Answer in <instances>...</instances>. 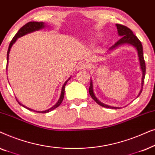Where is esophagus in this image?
<instances>
[{
  "mask_svg": "<svg viewBox=\"0 0 155 155\" xmlns=\"http://www.w3.org/2000/svg\"><path fill=\"white\" fill-rule=\"evenodd\" d=\"M78 70H86L88 69V64L85 62H80L78 63L77 66Z\"/></svg>",
  "mask_w": 155,
  "mask_h": 155,
  "instance_id": "obj_1",
  "label": "esophagus"
}]
</instances>
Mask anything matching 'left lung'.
<instances>
[{
	"label": "left lung",
	"mask_w": 155,
	"mask_h": 155,
	"mask_svg": "<svg viewBox=\"0 0 155 155\" xmlns=\"http://www.w3.org/2000/svg\"><path fill=\"white\" fill-rule=\"evenodd\" d=\"M116 27H117L118 29V33L120 36H121V38L118 40V41L116 42V43L114 44V46H112L111 48H109V50H113L114 48L117 47V46L122 45L124 44H130L131 45L134 46L137 51V54H138V57H139V61L140 63V67L141 70L143 71V78H142V89L143 87V84H144V80H145V71H146V67H145V60H144V56H143V45H142L141 42L138 39L136 36H135L133 32L130 29H129L128 27L125 26V25H120V24H116ZM141 89L140 92L138 96L141 94L142 91L143 90ZM89 92H90V96L92 97V98L94 99V100L96 101V102L99 105L103 107L106 108H109V109H119L118 107H110V106L104 104L103 103H101L99 101L98 99L96 98L95 95L93 92V85H92V79H90V88H89Z\"/></svg>",
	"instance_id": "8db88e82"
}]
</instances>
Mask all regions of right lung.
<instances>
[{
	"mask_svg": "<svg viewBox=\"0 0 155 155\" xmlns=\"http://www.w3.org/2000/svg\"><path fill=\"white\" fill-rule=\"evenodd\" d=\"M44 27V22H27V24H25L24 26H22L21 28L19 29V31L18 32L16 33V35L14 36V37L12 38V41H10V45H9V47H8V52H7V66H6V70H7V68H8V58H9V53H10V48H11L12 44H13L16 41V40L18 39L19 37H22V36L26 35L27 33H30V32H32L34 31H36V30H38V29H40L41 28H43ZM71 79V78H69L68 80H67L66 82H65L64 84H63V87H62V91H61V97H60V99H58V102H57L56 104H55L54 107L50 108L48 110H46V111H36L37 112V113H42V114H45V113H47V112H49L51 111H52V110H54V109H56L58 107L60 106V104L61 103H62L63 101V99L64 98V94H65V84L68 82V81ZM17 100V99H16ZM18 101V100H17ZM20 104V105H22V107H25V106H23L22 104H20V102H18ZM26 108V107H25ZM27 109H28V108H27ZM29 110H31L30 109H28Z\"/></svg>",
	"mask_w": 155,
	"mask_h": 155,
	"instance_id": "obj_1",
	"label": "right lung"
}]
</instances>
